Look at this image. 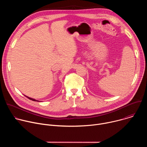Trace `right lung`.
Instances as JSON below:
<instances>
[{"label": "right lung", "instance_id": "right-lung-1", "mask_svg": "<svg viewBox=\"0 0 147 147\" xmlns=\"http://www.w3.org/2000/svg\"><path fill=\"white\" fill-rule=\"evenodd\" d=\"M24 96H26V97H27L28 99H31V100H33V101H38L39 102V100H36V99H33V98H30V97H28V96H26V95H24Z\"/></svg>", "mask_w": 147, "mask_h": 147}]
</instances>
